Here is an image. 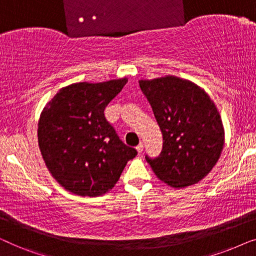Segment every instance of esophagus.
<instances>
[{
    "instance_id": "esophagus-1",
    "label": "esophagus",
    "mask_w": 256,
    "mask_h": 256,
    "mask_svg": "<svg viewBox=\"0 0 256 256\" xmlns=\"http://www.w3.org/2000/svg\"><path fill=\"white\" fill-rule=\"evenodd\" d=\"M136 150H138V152L141 154L142 152H143V142H140V144L136 146Z\"/></svg>"
}]
</instances>
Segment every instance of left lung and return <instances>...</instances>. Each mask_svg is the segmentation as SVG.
<instances>
[{
  "mask_svg": "<svg viewBox=\"0 0 256 256\" xmlns=\"http://www.w3.org/2000/svg\"><path fill=\"white\" fill-rule=\"evenodd\" d=\"M163 135L156 158L146 156L157 177L174 188L197 184L222 155L225 132L216 104L190 80L166 76L140 80Z\"/></svg>",
  "mask_w": 256,
  "mask_h": 256,
  "instance_id": "obj_1",
  "label": "left lung"
}]
</instances>
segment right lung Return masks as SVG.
Segmentation results:
<instances>
[{
    "mask_svg": "<svg viewBox=\"0 0 256 256\" xmlns=\"http://www.w3.org/2000/svg\"><path fill=\"white\" fill-rule=\"evenodd\" d=\"M127 78L76 82L59 90L42 112L38 146L45 166L65 190L98 197L114 188L138 152L118 138L104 108Z\"/></svg>",
    "mask_w": 256,
    "mask_h": 256,
    "instance_id": "obj_1",
    "label": "right lung"
}]
</instances>
